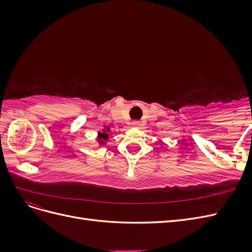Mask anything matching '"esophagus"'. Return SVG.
<instances>
[{
    "label": "esophagus",
    "instance_id": "34e87169",
    "mask_svg": "<svg viewBox=\"0 0 252 252\" xmlns=\"http://www.w3.org/2000/svg\"><path fill=\"white\" fill-rule=\"evenodd\" d=\"M131 125H132L133 127H139V126H141V122H140V121H132Z\"/></svg>",
    "mask_w": 252,
    "mask_h": 252
}]
</instances>
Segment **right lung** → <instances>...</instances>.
<instances>
[{
	"label": "right lung",
	"mask_w": 252,
	"mask_h": 252,
	"mask_svg": "<svg viewBox=\"0 0 252 252\" xmlns=\"http://www.w3.org/2000/svg\"><path fill=\"white\" fill-rule=\"evenodd\" d=\"M98 134H100V139H101V140H107V139H108V134H106L105 132H103V133L98 132ZM102 143H103V142H102Z\"/></svg>",
	"instance_id": "1"
}]
</instances>
